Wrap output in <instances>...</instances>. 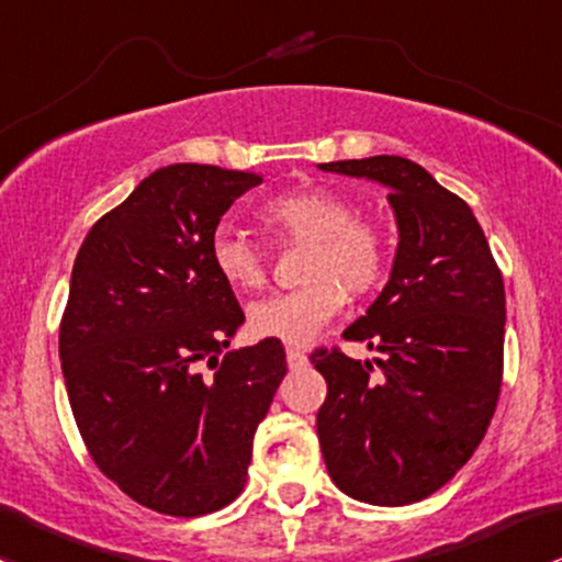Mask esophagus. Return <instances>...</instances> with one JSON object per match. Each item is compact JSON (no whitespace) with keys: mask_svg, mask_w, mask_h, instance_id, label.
I'll list each match as a JSON object with an SVG mask.
<instances>
[{"mask_svg":"<svg viewBox=\"0 0 562 562\" xmlns=\"http://www.w3.org/2000/svg\"><path fill=\"white\" fill-rule=\"evenodd\" d=\"M288 366H291L293 371L304 369V366H306V356L299 350V347H291V350H288Z\"/></svg>","mask_w":562,"mask_h":562,"instance_id":"esophagus-1","label":"esophagus"}]
</instances>
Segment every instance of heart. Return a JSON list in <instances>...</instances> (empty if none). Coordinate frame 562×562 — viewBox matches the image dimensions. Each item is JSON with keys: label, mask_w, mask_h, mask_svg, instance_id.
I'll return each mask as SVG.
<instances>
[{"label": "heart", "mask_w": 562, "mask_h": 562, "mask_svg": "<svg viewBox=\"0 0 562 562\" xmlns=\"http://www.w3.org/2000/svg\"><path fill=\"white\" fill-rule=\"evenodd\" d=\"M261 217L277 234L304 241V261L296 291L258 301L247 312V326L258 339L282 345H310L345 306L347 293L366 296L387 280L393 266V239L380 221L358 215L345 193L328 188H299L271 196ZM210 256L217 274L241 293L261 291L269 266L258 241L232 223L212 232Z\"/></svg>", "instance_id": "obj_1"}]
</instances>
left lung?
Masks as SVG:
<instances>
[{
  "label": "left lung",
  "instance_id": "8db88e82",
  "mask_svg": "<svg viewBox=\"0 0 562 562\" xmlns=\"http://www.w3.org/2000/svg\"><path fill=\"white\" fill-rule=\"evenodd\" d=\"M387 188L398 223L393 271L345 330L374 366L315 350L328 395L317 436L330 480L350 498L404 506L428 498L474 454L504 374V277L471 206L401 156L317 164Z\"/></svg>",
  "mask_w": 562,
  "mask_h": 562
}]
</instances>
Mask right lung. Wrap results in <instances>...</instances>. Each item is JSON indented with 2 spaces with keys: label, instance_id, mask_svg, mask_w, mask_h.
<instances>
[{
  "label": "right lung",
  "instance_id": "add662e5",
  "mask_svg": "<svg viewBox=\"0 0 562 562\" xmlns=\"http://www.w3.org/2000/svg\"><path fill=\"white\" fill-rule=\"evenodd\" d=\"M258 182L206 164L158 169L93 223L75 258L58 328L75 423L99 471L161 515H210L241 493L288 371L274 339L221 358L245 312L210 239Z\"/></svg>",
  "mask_w": 562,
  "mask_h": 562
}]
</instances>
